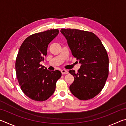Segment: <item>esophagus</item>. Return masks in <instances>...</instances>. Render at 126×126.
<instances>
[{
  "instance_id": "obj_1",
  "label": "esophagus",
  "mask_w": 126,
  "mask_h": 126,
  "mask_svg": "<svg viewBox=\"0 0 126 126\" xmlns=\"http://www.w3.org/2000/svg\"><path fill=\"white\" fill-rule=\"evenodd\" d=\"M61 73L62 74H66L68 73V71H67V70L63 69V70H62V71H61Z\"/></svg>"
}]
</instances>
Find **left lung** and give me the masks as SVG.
<instances>
[{"instance_id":"obj_1","label":"left lung","mask_w":126,"mask_h":126,"mask_svg":"<svg viewBox=\"0 0 126 126\" xmlns=\"http://www.w3.org/2000/svg\"><path fill=\"white\" fill-rule=\"evenodd\" d=\"M61 32L67 40L73 56L81 64L77 73L69 71L74 77L70 91L80 100L93 98L103 88L108 76L106 49L99 38L90 32L62 28Z\"/></svg>"}]
</instances>
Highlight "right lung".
<instances>
[{
	"label": "right lung",
	"instance_id": "add662e5",
	"mask_svg": "<svg viewBox=\"0 0 126 126\" xmlns=\"http://www.w3.org/2000/svg\"><path fill=\"white\" fill-rule=\"evenodd\" d=\"M58 29H50L29 36L21 45L16 61V77L22 89L29 98L44 101L52 95L61 72L50 71L39 63L44 61L48 44L57 37Z\"/></svg>",
	"mask_w": 126,
	"mask_h": 126
}]
</instances>
